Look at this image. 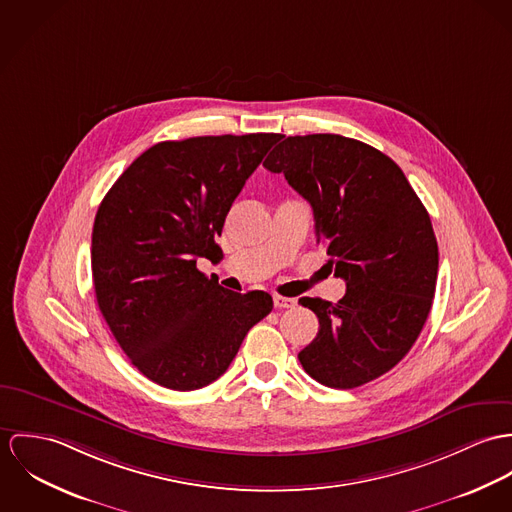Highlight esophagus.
I'll use <instances>...</instances> for the list:
<instances>
[{
	"instance_id": "obj_1",
	"label": "esophagus",
	"mask_w": 512,
	"mask_h": 512,
	"mask_svg": "<svg viewBox=\"0 0 512 512\" xmlns=\"http://www.w3.org/2000/svg\"><path fill=\"white\" fill-rule=\"evenodd\" d=\"M273 302H275V308H279V310H284V308H292V306L296 304L292 298L279 296V294H275V296H273Z\"/></svg>"
}]
</instances>
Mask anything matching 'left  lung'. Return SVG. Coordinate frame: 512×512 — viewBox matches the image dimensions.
Returning a JSON list of instances; mask_svg holds the SVG:
<instances>
[{
    "label": "left lung",
    "instance_id": "left-lung-1",
    "mask_svg": "<svg viewBox=\"0 0 512 512\" xmlns=\"http://www.w3.org/2000/svg\"><path fill=\"white\" fill-rule=\"evenodd\" d=\"M263 167L283 172L310 202L316 243L345 281L336 304L304 296L320 330L298 359L332 389H355L410 351L432 308L438 241L430 216L397 163L334 133L286 137Z\"/></svg>",
    "mask_w": 512,
    "mask_h": 512
}]
</instances>
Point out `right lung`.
I'll return each mask as SVG.
<instances>
[{"label":"right lung","mask_w":512,"mask_h":512,"mask_svg":"<svg viewBox=\"0 0 512 512\" xmlns=\"http://www.w3.org/2000/svg\"><path fill=\"white\" fill-rule=\"evenodd\" d=\"M279 133L163 141L102 200L92 229L98 308L129 361L153 383L196 391L228 371L247 332L273 310L263 290L231 292L196 269L245 180Z\"/></svg>","instance_id":"add662e5"}]
</instances>
